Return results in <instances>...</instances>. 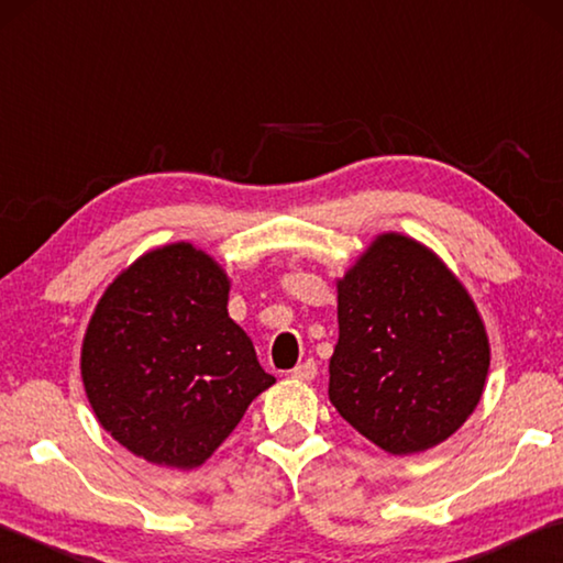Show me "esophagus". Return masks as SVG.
<instances>
[{
  "instance_id": "obj_1",
  "label": "esophagus",
  "mask_w": 563,
  "mask_h": 563,
  "mask_svg": "<svg viewBox=\"0 0 563 563\" xmlns=\"http://www.w3.org/2000/svg\"><path fill=\"white\" fill-rule=\"evenodd\" d=\"M316 375H318V362L316 360H305V362H300L298 367L292 369V377L295 379H305V383L316 379Z\"/></svg>"
}]
</instances>
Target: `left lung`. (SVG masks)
<instances>
[{"instance_id":"1","label":"left lung","mask_w":563,"mask_h":563,"mask_svg":"<svg viewBox=\"0 0 563 563\" xmlns=\"http://www.w3.org/2000/svg\"><path fill=\"white\" fill-rule=\"evenodd\" d=\"M330 402L389 454L444 442L479 402L489 340L462 283L424 245L385 233L338 280Z\"/></svg>"}]
</instances>
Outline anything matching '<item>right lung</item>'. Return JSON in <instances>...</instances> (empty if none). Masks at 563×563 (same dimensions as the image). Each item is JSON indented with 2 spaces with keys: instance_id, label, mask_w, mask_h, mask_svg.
<instances>
[{
  "instance_id": "add662e5",
  "label": "right lung",
  "mask_w": 563,
  "mask_h": 563,
  "mask_svg": "<svg viewBox=\"0 0 563 563\" xmlns=\"http://www.w3.org/2000/svg\"><path fill=\"white\" fill-rule=\"evenodd\" d=\"M228 288L211 255L174 243L141 255L99 300L81 347L84 389L133 454L194 470L275 383L228 316Z\"/></svg>"
}]
</instances>
